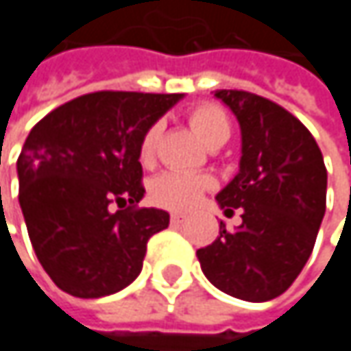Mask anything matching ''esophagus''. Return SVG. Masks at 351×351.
Instances as JSON below:
<instances>
[{
	"label": "esophagus",
	"mask_w": 351,
	"mask_h": 351,
	"mask_svg": "<svg viewBox=\"0 0 351 351\" xmlns=\"http://www.w3.org/2000/svg\"><path fill=\"white\" fill-rule=\"evenodd\" d=\"M184 219H186V217H184L182 213H173V215H171V223H173V226H180Z\"/></svg>",
	"instance_id": "1"
}]
</instances>
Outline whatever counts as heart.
Wrapping results in <instances>:
<instances>
[{
  "label": "heart",
  "instance_id": "1",
  "mask_svg": "<svg viewBox=\"0 0 351 351\" xmlns=\"http://www.w3.org/2000/svg\"><path fill=\"white\" fill-rule=\"evenodd\" d=\"M189 121L193 125V130L197 132V136L209 146H223L232 134V125H230V117L228 113L215 104H201V106L193 107L189 111ZM158 140H160V123H152L142 140H140V162L144 167H150L156 158V150H158ZM213 186V180L205 175H193V173H162L150 182V197L154 199V203L167 207V209H175V211H184L189 207H193L201 195Z\"/></svg>",
  "mask_w": 351,
  "mask_h": 351
}]
</instances>
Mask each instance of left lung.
<instances>
[{"label": "left lung", "instance_id": "left-lung-1", "mask_svg": "<svg viewBox=\"0 0 351 351\" xmlns=\"http://www.w3.org/2000/svg\"><path fill=\"white\" fill-rule=\"evenodd\" d=\"M215 97L242 130L240 173L217 193L226 213L242 209V223L197 250L213 287L242 301L282 295L307 264L325 215L327 171L311 132L285 107L238 89Z\"/></svg>", "mask_w": 351, "mask_h": 351}]
</instances>
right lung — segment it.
Wrapping results in <instances>:
<instances>
[{"mask_svg": "<svg viewBox=\"0 0 351 351\" xmlns=\"http://www.w3.org/2000/svg\"><path fill=\"white\" fill-rule=\"evenodd\" d=\"M182 95L97 91L44 115L18 158L20 207L52 282L79 299L125 289L169 213L144 197L140 140Z\"/></svg>", "mask_w": 351, "mask_h": 351, "instance_id": "right-lung-1", "label": "right lung"}]
</instances>
